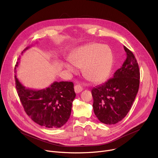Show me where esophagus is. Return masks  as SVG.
I'll use <instances>...</instances> for the list:
<instances>
[{
	"label": "esophagus",
	"mask_w": 158,
	"mask_h": 158,
	"mask_svg": "<svg viewBox=\"0 0 158 158\" xmlns=\"http://www.w3.org/2000/svg\"><path fill=\"white\" fill-rule=\"evenodd\" d=\"M82 90H83V89H82L81 86H80V85H76L74 86V91L76 93H80L81 91H82Z\"/></svg>",
	"instance_id": "1"
}]
</instances>
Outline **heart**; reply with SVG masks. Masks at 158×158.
<instances>
[{"label": "heart", "mask_w": 158, "mask_h": 158, "mask_svg": "<svg viewBox=\"0 0 158 158\" xmlns=\"http://www.w3.org/2000/svg\"><path fill=\"white\" fill-rule=\"evenodd\" d=\"M71 62L65 64V68L73 74L77 73L74 65L82 68L84 76L93 83H100L109 75L113 65V54L107 46L98 43L85 45L71 56Z\"/></svg>", "instance_id": "heart-1"}]
</instances>
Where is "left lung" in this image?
I'll use <instances>...</instances> for the list:
<instances>
[{"instance_id": "left-lung-1", "label": "left lung", "mask_w": 158, "mask_h": 158, "mask_svg": "<svg viewBox=\"0 0 158 158\" xmlns=\"http://www.w3.org/2000/svg\"><path fill=\"white\" fill-rule=\"evenodd\" d=\"M127 58L113 78L92 89L93 110L103 123L116 124L130 110L138 92L140 73L134 54L125 46Z\"/></svg>"}]
</instances>
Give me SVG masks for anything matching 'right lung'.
I'll return each instance as SVG.
<instances>
[{
    "label": "right lung",
    "instance_id": "1",
    "mask_svg": "<svg viewBox=\"0 0 158 158\" xmlns=\"http://www.w3.org/2000/svg\"><path fill=\"white\" fill-rule=\"evenodd\" d=\"M29 48H26L22 53ZM18 64L19 62L15 67ZM15 79L22 106L33 121L49 129L60 128L68 121L73 101L76 96L73 82L55 81L48 87L35 90L22 85L16 75Z\"/></svg>",
    "mask_w": 158,
    "mask_h": 158
}]
</instances>
